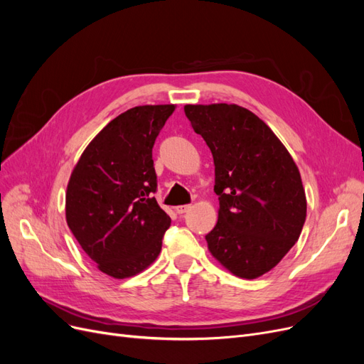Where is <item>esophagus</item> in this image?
<instances>
[{
    "mask_svg": "<svg viewBox=\"0 0 364 364\" xmlns=\"http://www.w3.org/2000/svg\"><path fill=\"white\" fill-rule=\"evenodd\" d=\"M190 209H191V205H181V206H176V213L185 214V213H188Z\"/></svg>",
    "mask_w": 364,
    "mask_h": 364,
    "instance_id": "esophagus-1",
    "label": "esophagus"
}]
</instances>
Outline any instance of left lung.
<instances>
[{"instance_id":"left-lung-1","label":"left lung","mask_w":364,"mask_h":364,"mask_svg":"<svg viewBox=\"0 0 364 364\" xmlns=\"http://www.w3.org/2000/svg\"><path fill=\"white\" fill-rule=\"evenodd\" d=\"M213 153L218 220L206 235L211 255L232 274L270 272L299 238L306 217L301 173L273 130L238 105H185Z\"/></svg>"}]
</instances>
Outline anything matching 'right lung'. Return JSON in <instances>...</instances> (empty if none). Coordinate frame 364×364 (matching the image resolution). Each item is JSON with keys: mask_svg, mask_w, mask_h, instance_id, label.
I'll list each match as a JSON object with an SVG mask.
<instances>
[{"mask_svg": "<svg viewBox=\"0 0 364 364\" xmlns=\"http://www.w3.org/2000/svg\"><path fill=\"white\" fill-rule=\"evenodd\" d=\"M176 105L132 107L98 132L73 168L67 223L100 272L124 279L159 255L171 218L151 194V149Z\"/></svg>", "mask_w": 364, "mask_h": 364, "instance_id": "1", "label": "right lung"}]
</instances>
